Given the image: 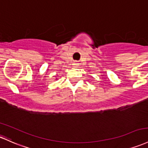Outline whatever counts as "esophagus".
I'll return each mask as SVG.
<instances>
[{
    "label": "esophagus",
    "mask_w": 148,
    "mask_h": 148,
    "mask_svg": "<svg viewBox=\"0 0 148 148\" xmlns=\"http://www.w3.org/2000/svg\"><path fill=\"white\" fill-rule=\"evenodd\" d=\"M74 65L75 66H78V63H74Z\"/></svg>",
    "instance_id": "obj_1"
}]
</instances>
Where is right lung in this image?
Returning a JSON list of instances; mask_svg holds the SVG:
<instances>
[{
	"mask_svg": "<svg viewBox=\"0 0 148 148\" xmlns=\"http://www.w3.org/2000/svg\"><path fill=\"white\" fill-rule=\"evenodd\" d=\"M56 80H57V79H56Z\"/></svg>",
	"mask_w": 148,
	"mask_h": 148,
	"instance_id": "obj_1",
	"label": "right lung"
}]
</instances>
